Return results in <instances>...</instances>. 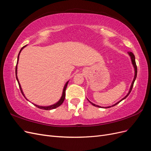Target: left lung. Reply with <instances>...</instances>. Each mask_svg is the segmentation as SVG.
Wrapping results in <instances>:
<instances>
[{"mask_svg": "<svg viewBox=\"0 0 151 151\" xmlns=\"http://www.w3.org/2000/svg\"><path fill=\"white\" fill-rule=\"evenodd\" d=\"M129 53V54L130 55V57H131V60H132V64H133V65H134V68H135V76H134V80H133V82H132V85H131V86H130V91H129V93L127 94V95L125 97V98H123L122 100H120V101H118V103H116V104H115L114 105H113L112 106H115V105H116L117 104H118L119 103L120 101H122L123 99H125L129 95V94L130 93V92H131V91H132V88H133V86H134V82H135V79H136V77H137V65H136V62H135V56H134V55L133 54V53H132V52H128ZM89 101V100H88ZM90 102V101H89ZM91 104H92L93 106H96V107H99V108H101V106H98V105H96V104H93V103H91V102H90ZM110 107H111V106H108V107H106V108H110Z\"/></svg>", "mask_w": 151, "mask_h": 151, "instance_id": "8db88e82", "label": "left lung"}]
</instances>
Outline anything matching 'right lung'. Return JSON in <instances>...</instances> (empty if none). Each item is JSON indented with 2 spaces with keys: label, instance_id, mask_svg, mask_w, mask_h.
<instances>
[{
  "label": "right lung",
  "instance_id": "1",
  "mask_svg": "<svg viewBox=\"0 0 151 151\" xmlns=\"http://www.w3.org/2000/svg\"><path fill=\"white\" fill-rule=\"evenodd\" d=\"M25 47H26V45H25V46H24L23 47H22V48L21 49V50H20V52H19V54H18L17 64V63H18V60H19V54H20V53H21V50H22V49H23ZM16 79H17V82H18V84H19V88H20V90H21V93L22 94V95L24 96V97L26 98V97L24 96V94H23V92H22V89H21V86H20V84H19V81H18L17 77V65H16ZM68 83V81H67V83L65 84V86H64V88H63V90L62 96V97H61L60 99L59 100V101H58L57 103H55V104L52 105V106H38V105H36V104H34L33 103V104L35 105V106H36L37 108H40V109H45V110H50V109H55V108H56L58 107L59 106H60V105L63 103V101H64L65 98V90H66V88H67V86Z\"/></svg>",
  "mask_w": 151,
  "mask_h": 151
}]
</instances>
